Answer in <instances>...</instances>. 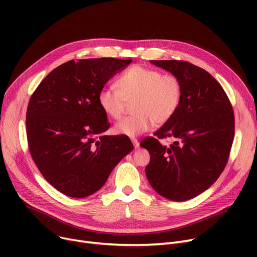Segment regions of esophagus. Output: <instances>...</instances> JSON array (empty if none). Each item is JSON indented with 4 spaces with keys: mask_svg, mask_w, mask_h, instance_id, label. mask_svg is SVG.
<instances>
[{
    "mask_svg": "<svg viewBox=\"0 0 257 257\" xmlns=\"http://www.w3.org/2000/svg\"><path fill=\"white\" fill-rule=\"evenodd\" d=\"M132 144L134 146V149H139V148H140V143H139V141L137 139H132Z\"/></svg>",
    "mask_w": 257,
    "mask_h": 257,
    "instance_id": "esophagus-1",
    "label": "esophagus"
}]
</instances>
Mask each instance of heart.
I'll list each match as a JSON object with an SVG mask.
<instances>
[{
    "mask_svg": "<svg viewBox=\"0 0 257 257\" xmlns=\"http://www.w3.org/2000/svg\"><path fill=\"white\" fill-rule=\"evenodd\" d=\"M116 86H105L98 93L101 109L113 119L123 113L126 102L134 100V115L117 121L113 127L116 136L136 138L149 131L153 124L164 125L176 113L182 98L181 82L176 76L139 64L121 74Z\"/></svg>",
    "mask_w": 257,
    "mask_h": 257,
    "instance_id": "heart-1",
    "label": "heart"
}]
</instances>
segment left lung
<instances>
[{
  "label": "left lung",
  "mask_w": 257,
  "mask_h": 257,
  "mask_svg": "<svg viewBox=\"0 0 257 257\" xmlns=\"http://www.w3.org/2000/svg\"><path fill=\"white\" fill-rule=\"evenodd\" d=\"M151 63L180 80L182 98L155 138L141 143L150 153L146 175L160 196L186 201L206 191L225 169L234 138L233 109L223 87L205 70L181 60ZM166 137L175 142L164 146L157 140Z\"/></svg>",
  "instance_id": "1"
}]
</instances>
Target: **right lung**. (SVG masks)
I'll use <instances>...</instances> for the list:
<instances>
[{
  "label": "right lung",
  "mask_w": 257,
  "mask_h": 257,
  "mask_svg": "<svg viewBox=\"0 0 257 257\" xmlns=\"http://www.w3.org/2000/svg\"><path fill=\"white\" fill-rule=\"evenodd\" d=\"M132 59L67 61L53 70L33 92L26 115L29 150L44 178L60 193L84 198L99 191L114 167L133 150L109 128L98 93Z\"/></svg>",
  "instance_id": "add662e5"
}]
</instances>
